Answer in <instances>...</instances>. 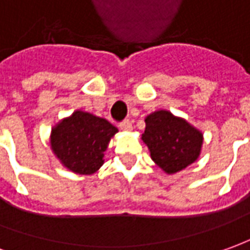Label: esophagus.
<instances>
[{
    "mask_svg": "<svg viewBox=\"0 0 250 250\" xmlns=\"http://www.w3.org/2000/svg\"><path fill=\"white\" fill-rule=\"evenodd\" d=\"M119 127H120V130H122V131H131L132 123L130 122V120H125L123 123H120V125H119Z\"/></svg>",
    "mask_w": 250,
    "mask_h": 250,
    "instance_id": "obj_1",
    "label": "esophagus"
}]
</instances>
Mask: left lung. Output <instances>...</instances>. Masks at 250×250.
Here are the masks:
<instances>
[{
    "instance_id": "8db88e82",
    "label": "left lung",
    "mask_w": 250,
    "mask_h": 250,
    "mask_svg": "<svg viewBox=\"0 0 250 250\" xmlns=\"http://www.w3.org/2000/svg\"><path fill=\"white\" fill-rule=\"evenodd\" d=\"M145 123L141 139L149 149L152 160L166 174H176L198 160L204 134L186 119L159 109L149 113Z\"/></svg>"
}]
</instances>
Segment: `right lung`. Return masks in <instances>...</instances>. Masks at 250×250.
Listing matches in <instances>:
<instances>
[{"instance_id":"add662e5","label":"right lung","mask_w":250,"mask_h":250,"mask_svg":"<svg viewBox=\"0 0 250 250\" xmlns=\"http://www.w3.org/2000/svg\"><path fill=\"white\" fill-rule=\"evenodd\" d=\"M118 131L106 119L76 109L52 127L50 149L71 172L93 175L104 164L105 150Z\"/></svg>"}]
</instances>
